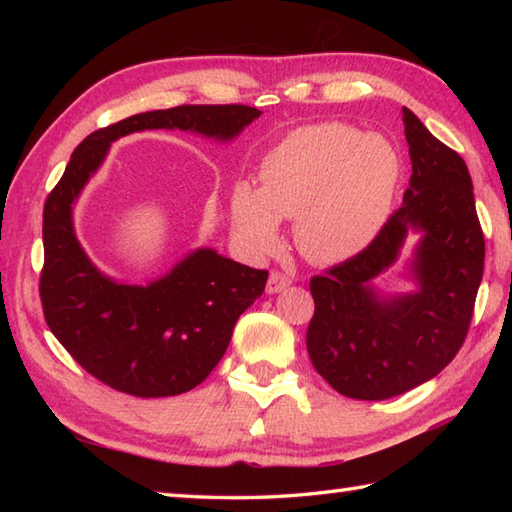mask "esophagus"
<instances>
[{
  "mask_svg": "<svg viewBox=\"0 0 512 512\" xmlns=\"http://www.w3.org/2000/svg\"><path fill=\"white\" fill-rule=\"evenodd\" d=\"M292 284V279L288 275H281V273H270L268 277V284H266V292L268 295H277V292H281L284 288H288Z\"/></svg>",
  "mask_w": 512,
  "mask_h": 512,
  "instance_id": "esophagus-1",
  "label": "esophagus"
}]
</instances>
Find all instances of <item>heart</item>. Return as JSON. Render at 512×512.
I'll return each instance as SVG.
<instances>
[{
  "label": "heart",
  "instance_id": "1",
  "mask_svg": "<svg viewBox=\"0 0 512 512\" xmlns=\"http://www.w3.org/2000/svg\"><path fill=\"white\" fill-rule=\"evenodd\" d=\"M262 187L235 182L228 198L235 244L266 259L281 246V222L297 220L301 253L341 264L374 242L400 184V156L383 136L345 123L299 127L259 165Z\"/></svg>",
  "mask_w": 512,
  "mask_h": 512
}]
</instances>
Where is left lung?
Returning <instances> with one entry per match:
<instances>
[{"mask_svg":"<svg viewBox=\"0 0 512 512\" xmlns=\"http://www.w3.org/2000/svg\"><path fill=\"white\" fill-rule=\"evenodd\" d=\"M411 158L400 209L363 253L312 277L314 317L308 354L314 369L356 400H387L427 383L447 367L469 332L484 273V235L466 162L402 107ZM417 244L403 267L412 288L375 286Z\"/></svg>","mask_w":512,"mask_h":512,"instance_id":"1","label":"left lung"}]
</instances>
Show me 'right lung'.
<instances>
[{"instance_id": "obj_1", "label": "right lung", "mask_w": 512, "mask_h": 512, "mask_svg": "<svg viewBox=\"0 0 512 512\" xmlns=\"http://www.w3.org/2000/svg\"><path fill=\"white\" fill-rule=\"evenodd\" d=\"M262 116L246 105H180L129 116L74 149L43 206L41 303L52 334L92 376L140 398L178 396L220 363L244 310L262 297L268 273L202 246L147 284L105 275L85 253L74 206L112 143L145 129H180L231 143Z\"/></svg>"}]
</instances>
